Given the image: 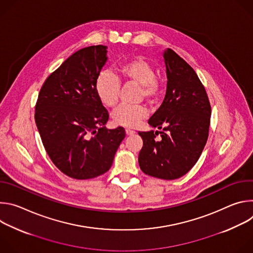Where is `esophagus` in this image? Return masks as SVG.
I'll return each instance as SVG.
<instances>
[{
    "label": "esophagus",
    "instance_id": "obj_1",
    "mask_svg": "<svg viewBox=\"0 0 253 253\" xmlns=\"http://www.w3.org/2000/svg\"><path fill=\"white\" fill-rule=\"evenodd\" d=\"M125 132H126V134L127 135H133V134H135V131L134 130H132V129H125Z\"/></svg>",
    "mask_w": 253,
    "mask_h": 253
}]
</instances>
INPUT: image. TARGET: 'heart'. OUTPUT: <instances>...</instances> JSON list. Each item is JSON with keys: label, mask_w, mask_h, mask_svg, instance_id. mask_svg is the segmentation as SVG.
<instances>
[{"label": "heart", "mask_w": 253, "mask_h": 253, "mask_svg": "<svg viewBox=\"0 0 253 253\" xmlns=\"http://www.w3.org/2000/svg\"><path fill=\"white\" fill-rule=\"evenodd\" d=\"M118 78L110 71L100 72L95 81V92L100 102L112 108L119 100L120 82L138 85V98L145 99L148 104H154L162 94V83L155 76L154 66L145 58L133 57L123 61L117 67ZM147 116V109L143 105H122L112 113L116 125L136 127Z\"/></svg>", "instance_id": "heart-1"}]
</instances>
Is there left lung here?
<instances>
[{
  "label": "left lung",
  "instance_id": "8db88e82",
  "mask_svg": "<svg viewBox=\"0 0 253 253\" xmlns=\"http://www.w3.org/2000/svg\"><path fill=\"white\" fill-rule=\"evenodd\" d=\"M167 89L163 103L148 123L162 129L138 132L143 139L138 162L150 176L173 180L185 175L199 159L206 144L211 106L193 68L173 50L164 52Z\"/></svg>",
  "mask_w": 253,
  "mask_h": 253
}]
</instances>
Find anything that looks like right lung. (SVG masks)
<instances>
[{
	"instance_id": "obj_1",
	"label": "right lung",
	"mask_w": 253,
	"mask_h": 253,
	"mask_svg": "<svg viewBox=\"0 0 253 253\" xmlns=\"http://www.w3.org/2000/svg\"><path fill=\"white\" fill-rule=\"evenodd\" d=\"M106 49L86 47L65 60L45 80L35 107L36 125L50 159L78 180L109 170L126 135L123 127H104L109 113L95 92Z\"/></svg>"
}]
</instances>
